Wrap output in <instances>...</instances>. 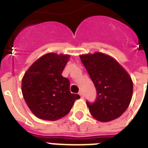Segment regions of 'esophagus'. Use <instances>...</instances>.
<instances>
[{"label": "esophagus", "mask_w": 148, "mask_h": 148, "mask_svg": "<svg viewBox=\"0 0 148 148\" xmlns=\"http://www.w3.org/2000/svg\"><path fill=\"white\" fill-rule=\"evenodd\" d=\"M79 95H80V96H81V98H84V94L82 91H80V92H79Z\"/></svg>", "instance_id": "esophagus-1"}]
</instances>
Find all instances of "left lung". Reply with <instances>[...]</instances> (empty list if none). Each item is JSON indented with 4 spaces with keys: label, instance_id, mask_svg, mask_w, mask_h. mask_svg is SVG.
<instances>
[{
    "label": "left lung",
    "instance_id": "left-lung-1",
    "mask_svg": "<svg viewBox=\"0 0 148 148\" xmlns=\"http://www.w3.org/2000/svg\"><path fill=\"white\" fill-rule=\"evenodd\" d=\"M81 60L97 90L94 102L86 101L97 121L107 122L119 117L128 108L133 82L117 61L102 53L81 55Z\"/></svg>",
    "mask_w": 148,
    "mask_h": 148
}]
</instances>
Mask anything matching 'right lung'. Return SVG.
Returning a JSON list of instances; mask_svg holds the SVG:
<instances>
[{"label":"right lung","instance_id":"obj_1","mask_svg":"<svg viewBox=\"0 0 148 148\" xmlns=\"http://www.w3.org/2000/svg\"><path fill=\"white\" fill-rule=\"evenodd\" d=\"M68 55L49 53L31 65L22 79L24 98L38 118L56 121L70 112L80 95L70 91V81L62 76Z\"/></svg>","mask_w":148,"mask_h":148}]
</instances>
